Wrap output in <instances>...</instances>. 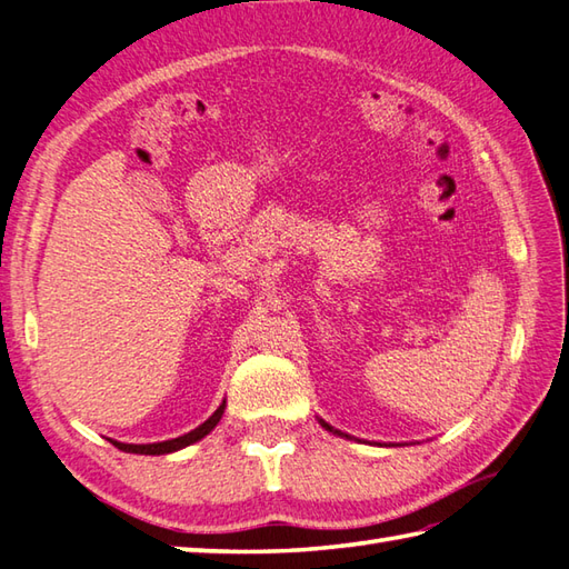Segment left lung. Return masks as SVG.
Returning <instances> with one entry per match:
<instances>
[{
	"instance_id": "left-lung-1",
	"label": "left lung",
	"mask_w": 569,
	"mask_h": 569,
	"mask_svg": "<svg viewBox=\"0 0 569 569\" xmlns=\"http://www.w3.org/2000/svg\"><path fill=\"white\" fill-rule=\"evenodd\" d=\"M319 425L323 427V430H329V432H333V435H339V437H346V439H351L349 435H346V432H341V430H333V427L329 425V422H323V420H319Z\"/></svg>"
}]
</instances>
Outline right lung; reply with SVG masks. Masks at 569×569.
Returning a JSON list of instances; mask_svg holds the SVG:
<instances>
[{
	"instance_id": "right-lung-1",
	"label": "right lung",
	"mask_w": 569,
	"mask_h": 569,
	"mask_svg": "<svg viewBox=\"0 0 569 569\" xmlns=\"http://www.w3.org/2000/svg\"><path fill=\"white\" fill-rule=\"evenodd\" d=\"M223 410H226V400L220 402V408L208 417V420L203 425L196 427V430L181 435L177 439H167V442H154V445H124V442H114V439H110V442L122 449V451H130V455H152V457H159V455H171V451H179L183 447H189L193 442H199V439H203L208 432L213 430V427L220 422V417H223Z\"/></svg>"
}]
</instances>
